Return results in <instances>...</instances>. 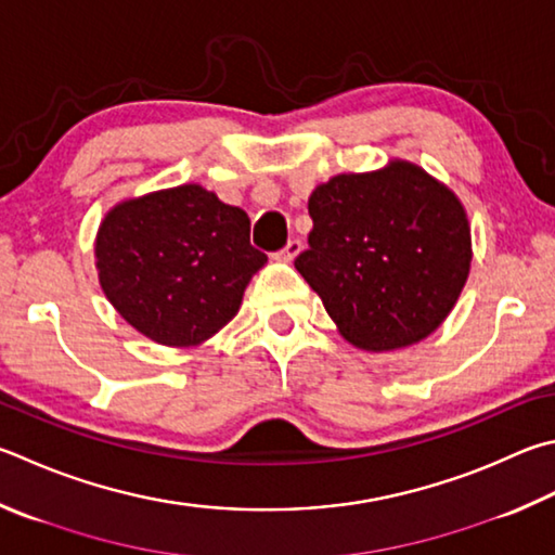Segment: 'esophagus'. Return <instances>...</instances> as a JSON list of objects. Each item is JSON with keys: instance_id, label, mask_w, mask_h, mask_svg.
Instances as JSON below:
<instances>
[{"instance_id": "34e87169", "label": "esophagus", "mask_w": 555, "mask_h": 555, "mask_svg": "<svg viewBox=\"0 0 555 555\" xmlns=\"http://www.w3.org/2000/svg\"><path fill=\"white\" fill-rule=\"evenodd\" d=\"M298 255H300V243H298V240H288V245L279 251L276 259L279 261H294Z\"/></svg>"}]
</instances>
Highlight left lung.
Masks as SVG:
<instances>
[{
	"label": "left lung",
	"mask_w": 555,
	"mask_h": 555,
	"mask_svg": "<svg viewBox=\"0 0 555 555\" xmlns=\"http://www.w3.org/2000/svg\"><path fill=\"white\" fill-rule=\"evenodd\" d=\"M308 214L296 269L351 347L405 349L449 318L473 247L466 208L444 181L396 157L315 186Z\"/></svg>",
	"instance_id": "1"
}]
</instances>
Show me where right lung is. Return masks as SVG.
<instances>
[{"instance_id": "right-lung-1", "label": "right lung", "mask_w": 555, "mask_h": 555, "mask_svg": "<svg viewBox=\"0 0 555 555\" xmlns=\"http://www.w3.org/2000/svg\"><path fill=\"white\" fill-rule=\"evenodd\" d=\"M94 259L108 304L163 347H198L223 330L267 264L245 210L201 184L118 201L99 223Z\"/></svg>"}]
</instances>
